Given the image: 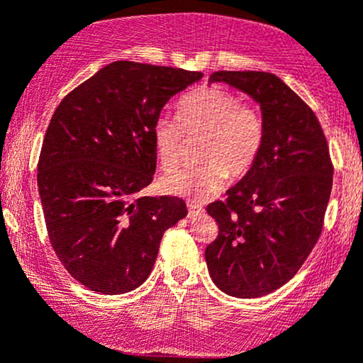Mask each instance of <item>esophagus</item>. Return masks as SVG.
<instances>
[{"label":"esophagus","instance_id":"obj_1","mask_svg":"<svg viewBox=\"0 0 363 363\" xmlns=\"http://www.w3.org/2000/svg\"><path fill=\"white\" fill-rule=\"evenodd\" d=\"M188 212H189V217H194V215H200L203 213V206L201 205H196V203L189 201L188 203Z\"/></svg>","mask_w":363,"mask_h":363}]
</instances>
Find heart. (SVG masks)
I'll list each match as a JSON object with an SVG mask.
<instances>
[{
    "instance_id": "heart-1",
    "label": "heart",
    "mask_w": 363,
    "mask_h": 363,
    "mask_svg": "<svg viewBox=\"0 0 363 363\" xmlns=\"http://www.w3.org/2000/svg\"><path fill=\"white\" fill-rule=\"evenodd\" d=\"M203 134L200 165L163 175L165 193L188 200H205L225 186L229 174L242 177L253 169L265 138L264 117L253 105L241 103L234 91L205 86L186 94L177 105V121L160 115L151 127L162 169L170 170L182 155V138Z\"/></svg>"
}]
</instances>
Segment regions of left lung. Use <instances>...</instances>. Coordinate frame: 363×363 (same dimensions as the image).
Listing matches in <instances>:
<instances>
[{
  "label": "left lung",
  "instance_id": "8db88e82",
  "mask_svg": "<svg viewBox=\"0 0 363 363\" xmlns=\"http://www.w3.org/2000/svg\"><path fill=\"white\" fill-rule=\"evenodd\" d=\"M225 82L260 105L265 138L253 169L206 212L218 236L205 250L218 289L258 298L284 286L320 238L333 188V162L312 108L269 72L220 70Z\"/></svg>",
  "mask_w": 363,
  "mask_h": 363
}]
</instances>
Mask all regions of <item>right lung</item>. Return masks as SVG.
Instances as JSON below:
<instances>
[{"label": "right lung", "instance_id": "right-lung-1", "mask_svg": "<svg viewBox=\"0 0 363 363\" xmlns=\"http://www.w3.org/2000/svg\"><path fill=\"white\" fill-rule=\"evenodd\" d=\"M201 72L113 62L70 91L48 125L38 186L51 246L91 291L141 286L163 233L188 215L177 196H139L153 181L151 127Z\"/></svg>", "mask_w": 363, "mask_h": 363}]
</instances>
